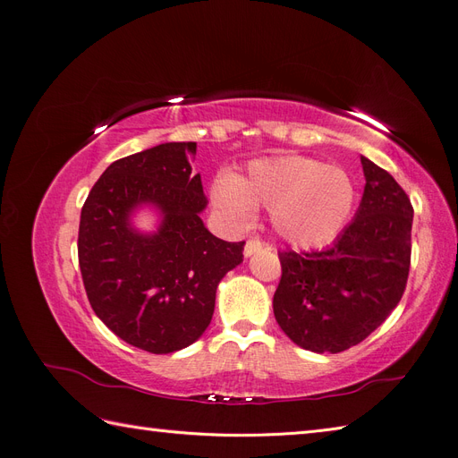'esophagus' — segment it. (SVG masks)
Masks as SVG:
<instances>
[{
  "instance_id": "obj_1",
  "label": "esophagus",
  "mask_w": 458,
  "mask_h": 458,
  "mask_svg": "<svg viewBox=\"0 0 458 458\" xmlns=\"http://www.w3.org/2000/svg\"><path fill=\"white\" fill-rule=\"evenodd\" d=\"M261 248H263V242H261L259 239L246 241V244H244V256L250 258L252 254H256L258 250H261Z\"/></svg>"
}]
</instances>
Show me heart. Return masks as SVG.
Returning <instances> with one entry per match:
<instances>
[{"mask_svg":"<svg viewBox=\"0 0 458 458\" xmlns=\"http://www.w3.org/2000/svg\"><path fill=\"white\" fill-rule=\"evenodd\" d=\"M353 200L348 174L301 157L258 160L244 177L221 175L212 185L216 212L233 227H248L256 208H266L275 231L298 248H317L335 239Z\"/></svg>","mask_w":458,"mask_h":458,"instance_id":"heart-1","label":"heart"}]
</instances>
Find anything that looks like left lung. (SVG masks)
<instances>
[{"mask_svg": "<svg viewBox=\"0 0 458 458\" xmlns=\"http://www.w3.org/2000/svg\"><path fill=\"white\" fill-rule=\"evenodd\" d=\"M365 191L352 224L323 250L279 252L273 313L284 335L315 353H340L377 330L405 293L412 206L380 165L361 157Z\"/></svg>", "mask_w": 458, "mask_h": 458, "instance_id": "8db88e82", "label": "left lung"}]
</instances>
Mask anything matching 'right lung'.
<instances>
[{
  "instance_id": "add662e5",
  "label": "right lung",
  "mask_w": 458,
  "mask_h": 458,
  "mask_svg": "<svg viewBox=\"0 0 458 458\" xmlns=\"http://www.w3.org/2000/svg\"><path fill=\"white\" fill-rule=\"evenodd\" d=\"M197 143H162L113 162L81 208L78 261L95 315L148 353L197 342L214 315L216 290L242 261L244 242L221 241L200 212L208 200L192 175ZM163 214L157 233L131 227L135 207Z\"/></svg>"
}]
</instances>
